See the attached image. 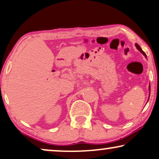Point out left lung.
<instances>
[{"instance_id": "left-lung-1", "label": "left lung", "mask_w": 159, "mask_h": 159, "mask_svg": "<svg viewBox=\"0 0 159 159\" xmlns=\"http://www.w3.org/2000/svg\"><path fill=\"white\" fill-rule=\"evenodd\" d=\"M136 47L137 48V49H138V50H139V51H140V52H141L142 53H143V54L144 55H145V56L146 57V54H145V52H144L143 50H142V48H141L140 47H139V46L138 45V44H136ZM150 89H151V87H150Z\"/></svg>"}]
</instances>
